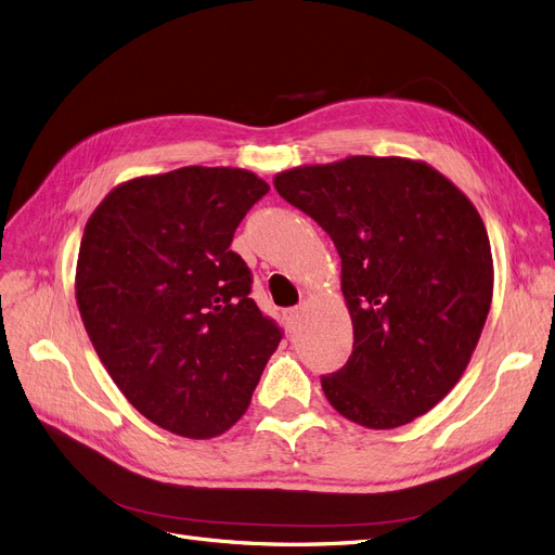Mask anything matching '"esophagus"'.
<instances>
[{
	"mask_svg": "<svg viewBox=\"0 0 555 555\" xmlns=\"http://www.w3.org/2000/svg\"><path fill=\"white\" fill-rule=\"evenodd\" d=\"M285 320H288V326H291V332L295 334L297 330H299V324H301V309L297 306V309H291V311H285Z\"/></svg>",
	"mask_w": 555,
	"mask_h": 555,
	"instance_id": "1",
	"label": "esophagus"
}]
</instances>
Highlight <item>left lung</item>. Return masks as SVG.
<instances>
[{"label":"left lung","mask_w":555,"mask_h":555,"mask_svg":"<svg viewBox=\"0 0 555 555\" xmlns=\"http://www.w3.org/2000/svg\"><path fill=\"white\" fill-rule=\"evenodd\" d=\"M274 188L330 233L343 264L354 347L340 371L320 377L326 400L371 429L429 412L466 371L494 291L474 203L404 157L297 167Z\"/></svg>","instance_id":"1"}]
</instances>
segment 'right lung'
<instances>
[{
	"label": "right lung",
	"mask_w": 555,
	"mask_h": 555,
	"mask_svg": "<svg viewBox=\"0 0 555 555\" xmlns=\"http://www.w3.org/2000/svg\"><path fill=\"white\" fill-rule=\"evenodd\" d=\"M267 192L251 171L184 167L118 184L87 221L81 322L122 396L173 435L210 439L235 425L283 338L231 251Z\"/></svg>",
	"instance_id": "add662e5"
}]
</instances>
